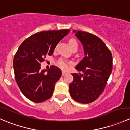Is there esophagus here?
Returning <instances> with one entry per match:
<instances>
[{
  "label": "esophagus",
  "instance_id": "esophagus-1",
  "mask_svg": "<svg viewBox=\"0 0 130 130\" xmlns=\"http://www.w3.org/2000/svg\"><path fill=\"white\" fill-rule=\"evenodd\" d=\"M67 74V72H64V71H62V75L63 76V75H66Z\"/></svg>",
  "mask_w": 130,
  "mask_h": 130
}]
</instances>
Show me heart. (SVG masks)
<instances>
[{
  "label": "heart",
  "instance_id": "b5f03b06",
  "mask_svg": "<svg viewBox=\"0 0 130 130\" xmlns=\"http://www.w3.org/2000/svg\"><path fill=\"white\" fill-rule=\"evenodd\" d=\"M69 43H70V45L71 46V48H73L74 46L77 47V46H78L77 42L75 40H73V39L70 40V41H69ZM57 65L58 67H60L62 70H67L70 69V67L72 65V63L68 61L67 60H65L64 58H60V60H58L57 61Z\"/></svg>",
  "mask_w": 130,
  "mask_h": 130
}]
</instances>
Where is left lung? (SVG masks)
I'll use <instances>...</instances> for the list:
<instances>
[{"instance_id":"left-lung-1","label":"left lung","mask_w":130,"mask_h":130,"mask_svg":"<svg viewBox=\"0 0 130 130\" xmlns=\"http://www.w3.org/2000/svg\"><path fill=\"white\" fill-rule=\"evenodd\" d=\"M83 45L85 57L75 69L83 73H72L69 92L73 100L89 104L96 100L107 84L112 70V57L105 43L95 35L73 30Z\"/></svg>"}]
</instances>
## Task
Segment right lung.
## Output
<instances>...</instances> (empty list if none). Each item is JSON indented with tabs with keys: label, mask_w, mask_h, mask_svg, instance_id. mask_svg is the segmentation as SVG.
Returning <instances> with one entry per match:
<instances>
[{
	"label": "right lung",
	"mask_w": 130,
	"mask_h": 130,
	"mask_svg": "<svg viewBox=\"0 0 130 130\" xmlns=\"http://www.w3.org/2000/svg\"><path fill=\"white\" fill-rule=\"evenodd\" d=\"M70 31H41L31 35L19 46L13 61L15 79L22 93L31 101L42 103L53 95L61 72L54 65L41 71V63L47 55H53L58 43Z\"/></svg>",
	"instance_id": "right-lung-1"
}]
</instances>
